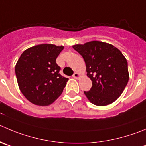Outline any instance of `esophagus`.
Listing matches in <instances>:
<instances>
[{
	"label": "esophagus",
	"instance_id": "1",
	"mask_svg": "<svg viewBox=\"0 0 146 146\" xmlns=\"http://www.w3.org/2000/svg\"><path fill=\"white\" fill-rule=\"evenodd\" d=\"M80 74H79V73H77V72H75V73H74V74L72 75V77H74V78H75V79H78L79 77H80Z\"/></svg>",
	"mask_w": 146,
	"mask_h": 146
}]
</instances>
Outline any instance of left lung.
<instances>
[{
    "label": "left lung",
    "instance_id": "8db88e82",
    "mask_svg": "<svg viewBox=\"0 0 146 146\" xmlns=\"http://www.w3.org/2000/svg\"><path fill=\"white\" fill-rule=\"evenodd\" d=\"M83 57L87 75L92 82L84 95L92 104L105 106L120 96L129 80L127 62L121 51L112 44L93 41L73 46Z\"/></svg>",
    "mask_w": 146,
    "mask_h": 146
}]
</instances>
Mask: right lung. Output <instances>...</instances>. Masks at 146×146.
Wrapping results in <instances>:
<instances>
[{
	"instance_id": "obj_1",
	"label": "right lung",
	"mask_w": 146,
	"mask_h": 146,
	"mask_svg": "<svg viewBox=\"0 0 146 146\" xmlns=\"http://www.w3.org/2000/svg\"><path fill=\"white\" fill-rule=\"evenodd\" d=\"M64 46L40 44L23 51L15 72L19 89L34 105H48L63 92L68 78L59 74L56 59Z\"/></svg>"
}]
</instances>
